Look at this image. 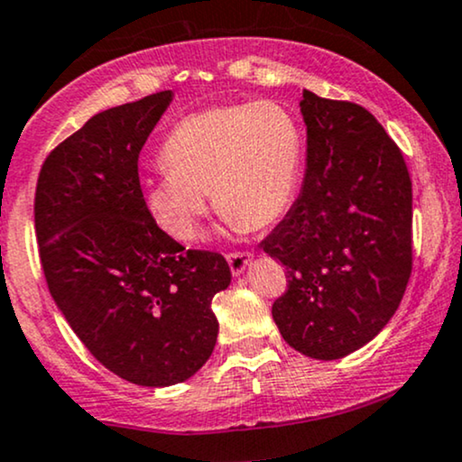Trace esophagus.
I'll list each match as a JSON object with an SVG mask.
<instances>
[{
    "label": "esophagus",
    "instance_id": "esophagus-1",
    "mask_svg": "<svg viewBox=\"0 0 462 462\" xmlns=\"http://www.w3.org/2000/svg\"><path fill=\"white\" fill-rule=\"evenodd\" d=\"M252 252H230L227 254V264H230L232 273L235 275H241L243 272H245V267L249 263H252Z\"/></svg>",
    "mask_w": 462,
    "mask_h": 462
}]
</instances>
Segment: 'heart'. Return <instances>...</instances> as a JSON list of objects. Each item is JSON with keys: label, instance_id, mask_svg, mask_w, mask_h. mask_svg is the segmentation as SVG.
I'll return each mask as SVG.
<instances>
[{"label": "heart", "instance_id": "heart-1", "mask_svg": "<svg viewBox=\"0 0 462 462\" xmlns=\"http://www.w3.org/2000/svg\"><path fill=\"white\" fill-rule=\"evenodd\" d=\"M162 161L167 169L145 182V201L169 236H198L210 190L217 213L258 230L275 224L295 198L304 136L293 113L272 99L215 106L169 132Z\"/></svg>", "mask_w": 462, "mask_h": 462}]
</instances>
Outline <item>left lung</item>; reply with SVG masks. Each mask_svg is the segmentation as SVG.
<instances>
[{"mask_svg": "<svg viewBox=\"0 0 462 462\" xmlns=\"http://www.w3.org/2000/svg\"><path fill=\"white\" fill-rule=\"evenodd\" d=\"M301 195L261 243L286 267L272 306L291 347L337 360L395 315L412 272V184L400 147L363 106L304 91Z\"/></svg>", "mask_w": 462, "mask_h": 462, "instance_id": "8db88e82", "label": "left lung"}]
</instances>
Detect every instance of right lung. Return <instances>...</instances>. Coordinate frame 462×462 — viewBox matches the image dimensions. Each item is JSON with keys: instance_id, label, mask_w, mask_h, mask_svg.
Segmentation results:
<instances>
[{"instance_id": "right-lung-1", "label": "right lung", "mask_w": 462, "mask_h": 462, "mask_svg": "<svg viewBox=\"0 0 462 462\" xmlns=\"http://www.w3.org/2000/svg\"><path fill=\"white\" fill-rule=\"evenodd\" d=\"M173 93L97 113L50 152L34 227L50 293L106 369L141 386L184 383L219 332L213 298L230 284L226 258L187 249L158 227L139 153Z\"/></svg>"}]
</instances>
